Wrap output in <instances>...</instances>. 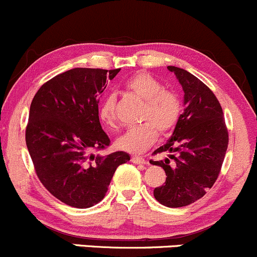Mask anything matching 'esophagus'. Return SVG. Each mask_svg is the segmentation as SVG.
I'll list each match as a JSON object with an SVG mask.
<instances>
[{
  "instance_id": "obj_1",
  "label": "esophagus",
  "mask_w": 257,
  "mask_h": 257,
  "mask_svg": "<svg viewBox=\"0 0 257 257\" xmlns=\"http://www.w3.org/2000/svg\"><path fill=\"white\" fill-rule=\"evenodd\" d=\"M131 161L134 164H140V165H146L147 164V161L144 160V158H141V157H132Z\"/></svg>"
}]
</instances>
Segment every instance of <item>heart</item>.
<instances>
[{"mask_svg":"<svg viewBox=\"0 0 257 257\" xmlns=\"http://www.w3.org/2000/svg\"><path fill=\"white\" fill-rule=\"evenodd\" d=\"M125 90L144 100L141 121L147 122L130 127L115 141V147L122 152L142 153L155 142L158 131L166 134L175 127L181 115V102L174 92L164 90L152 75L137 73L123 83ZM98 116L106 127L115 125V98L108 96L100 103Z\"/></svg>","mask_w":257,"mask_h":257,"instance_id":"obj_1","label":"heart"}]
</instances>
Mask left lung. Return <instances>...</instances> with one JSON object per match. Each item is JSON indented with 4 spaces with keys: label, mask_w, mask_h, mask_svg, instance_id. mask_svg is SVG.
I'll use <instances>...</instances> for the list:
<instances>
[{
    "label": "left lung",
    "mask_w": 257,
    "mask_h": 257,
    "mask_svg": "<svg viewBox=\"0 0 257 257\" xmlns=\"http://www.w3.org/2000/svg\"><path fill=\"white\" fill-rule=\"evenodd\" d=\"M167 69L182 86L184 110L171 137L154 152L170 153L169 158L151 163L163 167L167 176L165 184L154 189L155 199L167 207H181L214 186L228 147V131L221 104L205 83L184 69ZM170 159L174 161L170 163Z\"/></svg>",
    "instance_id": "8db88e82"
}]
</instances>
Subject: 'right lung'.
Masks as SVG:
<instances>
[{
	"instance_id": "1",
	"label": "right lung",
	"mask_w": 257,
	"mask_h": 257,
	"mask_svg": "<svg viewBox=\"0 0 257 257\" xmlns=\"http://www.w3.org/2000/svg\"><path fill=\"white\" fill-rule=\"evenodd\" d=\"M119 71L71 69L42 85L31 102L25 132L29 154L41 183L66 205H96L117 166L130 160L125 152L92 153L110 144L100 126L98 102L106 79Z\"/></svg>"
}]
</instances>
